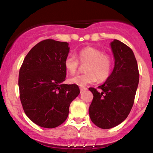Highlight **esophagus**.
Returning a JSON list of instances; mask_svg holds the SVG:
<instances>
[{
  "mask_svg": "<svg viewBox=\"0 0 153 153\" xmlns=\"http://www.w3.org/2000/svg\"><path fill=\"white\" fill-rule=\"evenodd\" d=\"M85 90H87V88H85V87H80V91H81V92L84 91Z\"/></svg>",
  "mask_w": 153,
  "mask_h": 153,
  "instance_id": "obj_1",
  "label": "esophagus"
}]
</instances>
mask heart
I'll list each match as a JSON object with an SVG mask.
<instances>
[{"instance_id":"heart-1","label":"heart","mask_w":153,"mask_h":153,"mask_svg":"<svg viewBox=\"0 0 153 153\" xmlns=\"http://www.w3.org/2000/svg\"><path fill=\"white\" fill-rule=\"evenodd\" d=\"M77 57L82 64H87L85 70L86 73L72 77L69 82L78 86H85L95 82H104L109 78L113 68L112 57L100 49L93 46L82 48L77 53ZM74 55L69 54L64 60V66L70 75H74L79 67V61Z\"/></svg>"}]
</instances>
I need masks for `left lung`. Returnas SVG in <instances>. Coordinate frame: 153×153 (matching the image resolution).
Listing matches in <instances>:
<instances>
[{
	"label": "left lung",
	"instance_id": "obj_1",
	"mask_svg": "<svg viewBox=\"0 0 153 153\" xmlns=\"http://www.w3.org/2000/svg\"><path fill=\"white\" fill-rule=\"evenodd\" d=\"M111 46L115 59L112 73L98 90L89 88L94 96L89 115L101 129L114 127L127 117L134 103L140 77L133 50L117 39Z\"/></svg>",
	"mask_w": 153,
	"mask_h": 153
}]
</instances>
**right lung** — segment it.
I'll return each mask as SVG.
<instances>
[{
    "instance_id": "1",
    "label": "right lung",
    "mask_w": 153,
    "mask_h": 153,
    "mask_svg": "<svg viewBox=\"0 0 153 153\" xmlns=\"http://www.w3.org/2000/svg\"><path fill=\"white\" fill-rule=\"evenodd\" d=\"M68 43L52 39L34 46L19 72L20 98L26 115L38 126L55 128L65 121L71 101L79 94L75 84H63Z\"/></svg>"
}]
</instances>
